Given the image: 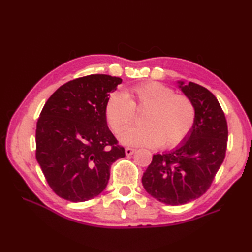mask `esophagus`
Instances as JSON below:
<instances>
[{"label": "esophagus", "instance_id": "34e87169", "mask_svg": "<svg viewBox=\"0 0 252 252\" xmlns=\"http://www.w3.org/2000/svg\"><path fill=\"white\" fill-rule=\"evenodd\" d=\"M134 152H135L134 148H131V147H126V156H131V155L134 154Z\"/></svg>", "mask_w": 252, "mask_h": 252}]
</instances>
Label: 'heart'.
Instances as JSON below:
<instances>
[{"label": "heart", "instance_id": "obj_1", "mask_svg": "<svg viewBox=\"0 0 252 252\" xmlns=\"http://www.w3.org/2000/svg\"><path fill=\"white\" fill-rule=\"evenodd\" d=\"M136 111H145L143 126L121 133L125 145L174 148L194 129L197 111L189 96L156 81L134 85L125 93L114 92L106 101L105 116L111 130L120 133L134 121Z\"/></svg>", "mask_w": 252, "mask_h": 252}]
</instances>
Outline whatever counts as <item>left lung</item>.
<instances>
[{
	"mask_svg": "<svg viewBox=\"0 0 252 252\" xmlns=\"http://www.w3.org/2000/svg\"><path fill=\"white\" fill-rule=\"evenodd\" d=\"M179 83L196 106L195 126L174 151L154 155L142 178L149 195L171 206L195 200L209 189L225 158L228 137L226 118L216 96L197 83Z\"/></svg>",
	"mask_w": 252,
	"mask_h": 252,
	"instance_id": "left-lung-1",
	"label": "left lung"
}]
</instances>
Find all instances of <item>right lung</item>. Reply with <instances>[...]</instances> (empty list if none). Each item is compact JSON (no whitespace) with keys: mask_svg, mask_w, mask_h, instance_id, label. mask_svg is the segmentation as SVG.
Returning <instances> with one entry per match:
<instances>
[{"mask_svg":"<svg viewBox=\"0 0 252 252\" xmlns=\"http://www.w3.org/2000/svg\"><path fill=\"white\" fill-rule=\"evenodd\" d=\"M122 80L90 74L58 88L36 122L35 157L56 195L72 202L98 196L110 167L126 156L107 126L105 105Z\"/></svg>","mask_w":252,"mask_h":252,"instance_id":"1","label":"right lung"}]
</instances>
